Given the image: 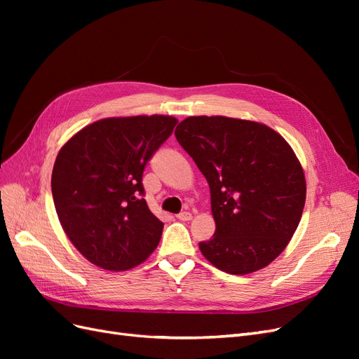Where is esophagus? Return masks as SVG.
Listing matches in <instances>:
<instances>
[{
	"instance_id": "34e87169",
	"label": "esophagus",
	"mask_w": 359,
	"mask_h": 359,
	"mask_svg": "<svg viewBox=\"0 0 359 359\" xmlns=\"http://www.w3.org/2000/svg\"><path fill=\"white\" fill-rule=\"evenodd\" d=\"M191 212H189V211H182V212H180L178 215H177V219L178 220H181V222H189V220H191Z\"/></svg>"
}]
</instances>
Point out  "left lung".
I'll use <instances>...</instances> for the list:
<instances>
[{
    "instance_id": "left-lung-1",
    "label": "left lung",
    "mask_w": 359,
    "mask_h": 359,
    "mask_svg": "<svg viewBox=\"0 0 359 359\" xmlns=\"http://www.w3.org/2000/svg\"><path fill=\"white\" fill-rule=\"evenodd\" d=\"M211 191L215 233L202 255L227 274L262 269L299 224L306 178L286 140L265 124L227 116H189L175 130Z\"/></svg>"
}]
</instances>
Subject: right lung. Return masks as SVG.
<instances>
[{
	"label": "right lung",
	"instance_id": "1",
	"mask_svg": "<svg viewBox=\"0 0 359 359\" xmlns=\"http://www.w3.org/2000/svg\"><path fill=\"white\" fill-rule=\"evenodd\" d=\"M177 123L165 115L106 118L60 149L53 203L64 232L94 265L126 271L158 245L163 223L144 199L142 175Z\"/></svg>",
	"mask_w": 359,
	"mask_h": 359
}]
</instances>
